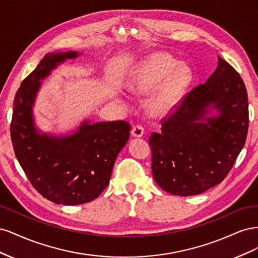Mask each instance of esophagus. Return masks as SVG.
Returning <instances> with one entry per match:
<instances>
[{"label": "esophagus", "mask_w": 258, "mask_h": 258, "mask_svg": "<svg viewBox=\"0 0 258 258\" xmlns=\"http://www.w3.org/2000/svg\"><path fill=\"white\" fill-rule=\"evenodd\" d=\"M144 135V128L140 124H137L131 130V136L134 138H141Z\"/></svg>", "instance_id": "1"}]
</instances>
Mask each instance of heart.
I'll list each match as a JSON object with an SVG mask.
<instances>
[{"instance_id": "heart-1", "label": "heart", "mask_w": 258, "mask_h": 258, "mask_svg": "<svg viewBox=\"0 0 258 258\" xmlns=\"http://www.w3.org/2000/svg\"><path fill=\"white\" fill-rule=\"evenodd\" d=\"M192 82L191 70L167 53L157 52L138 64L128 80V89L136 95L155 90L148 101V112L162 117L172 112Z\"/></svg>"}]
</instances>
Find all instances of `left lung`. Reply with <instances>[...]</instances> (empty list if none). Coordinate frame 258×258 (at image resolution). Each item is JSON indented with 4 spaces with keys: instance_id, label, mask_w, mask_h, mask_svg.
<instances>
[{
    "instance_id": "1",
    "label": "left lung",
    "mask_w": 258,
    "mask_h": 258,
    "mask_svg": "<svg viewBox=\"0 0 258 258\" xmlns=\"http://www.w3.org/2000/svg\"><path fill=\"white\" fill-rule=\"evenodd\" d=\"M216 111V114L213 111ZM248 129L245 85L228 62L188 92L153 132L152 173L163 190L194 196L220 184L243 148Z\"/></svg>"
}]
</instances>
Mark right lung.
Returning <instances> with one entry per match:
<instances>
[{
    "label": "right lung",
    "mask_w": 258,
    "mask_h": 258,
    "mask_svg": "<svg viewBox=\"0 0 258 258\" xmlns=\"http://www.w3.org/2000/svg\"><path fill=\"white\" fill-rule=\"evenodd\" d=\"M80 54L74 50L46 54L17 90L11 123L14 151L29 181L43 197L64 206L87 204L105 189L131 129L123 120H84L76 131L64 136L36 128L33 105L42 81Z\"/></svg>",
    "instance_id": "right-lung-1"
}]
</instances>
